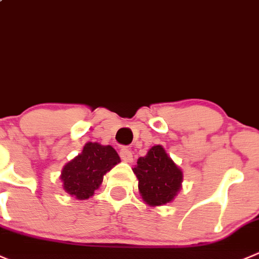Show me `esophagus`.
<instances>
[{
    "label": "esophagus",
    "mask_w": 259,
    "mask_h": 259,
    "mask_svg": "<svg viewBox=\"0 0 259 259\" xmlns=\"http://www.w3.org/2000/svg\"><path fill=\"white\" fill-rule=\"evenodd\" d=\"M120 157L124 162H133V153L132 150L127 149V148H121L120 149Z\"/></svg>",
    "instance_id": "esophagus-1"
}]
</instances>
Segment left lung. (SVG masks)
Masks as SVG:
<instances>
[{
  "mask_svg": "<svg viewBox=\"0 0 259 259\" xmlns=\"http://www.w3.org/2000/svg\"><path fill=\"white\" fill-rule=\"evenodd\" d=\"M139 181L142 199L150 206H160L177 196L182 183V170L170 159L162 145H154L133 168Z\"/></svg>",
  "mask_w": 259,
  "mask_h": 259,
  "instance_id": "left-lung-1",
  "label": "left lung"
}]
</instances>
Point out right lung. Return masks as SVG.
Instances as JSON below:
<instances>
[{
  "mask_svg": "<svg viewBox=\"0 0 259 259\" xmlns=\"http://www.w3.org/2000/svg\"><path fill=\"white\" fill-rule=\"evenodd\" d=\"M117 163L120 157L111 145L87 143L81 154L63 167L60 175L63 188L76 199L87 200L100 187L104 175Z\"/></svg>",
  "mask_w": 259,
  "mask_h": 259,
  "instance_id": "obj_1",
  "label": "right lung"
}]
</instances>
